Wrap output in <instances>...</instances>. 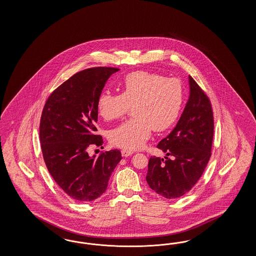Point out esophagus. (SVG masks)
<instances>
[{"mask_svg":"<svg viewBox=\"0 0 256 256\" xmlns=\"http://www.w3.org/2000/svg\"><path fill=\"white\" fill-rule=\"evenodd\" d=\"M121 154H122V156H124V158H126V156H132L133 154V152L132 151H128V150H122L121 151Z\"/></svg>","mask_w":256,"mask_h":256,"instance_id":"1","label":"esophagus"}]
</instances>
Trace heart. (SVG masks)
Wrapping results in <instances>:
<instances>
[{
	"label": "heart",
	"mask_w": 256,
	"mask_h": 256,
	"mask_svg": "<svg viewBox=\"0 0 256 256\" xmlns=\"http://www.w3.org/2000/svg\"><path fill=\"white\" fill-rule=\"evenodd\" d=\"M184 90L178 78L160 74L136 71L122 82V93L103 92L98 98V112L104 120L123 116L132 106L134 118L112 130L110 142L124 150H137L149 139L152 128L163 132L178 118Z\"/></svg>",
	"instance_id": "obj_1"
}]
</instances>
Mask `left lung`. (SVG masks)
<instances>
[{
  "mask_svg": "<svg viewBox=\"0 0 256 256\" xmlns=\"http://www.w3.org/2000/svg\"><path fill=\"white\" fill-rule=\"evenodd\" d=\"M188 86V100L178 124L156 146L166 153V160L151 156L148 162V185L167 199H176L190 192L201 178L211 156L214 123L210 100L190 76Z\"/></svg>",
  "mask_w": 256,
  "mask_h": 256,
  "instance_id": "left-lung-1",
  "label": "left lung"
}]
</instances>
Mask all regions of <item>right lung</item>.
<instances>
[{
	"mask_svg": "<svg viewBox=\"0 0 256 256\" xmlns=\"http://www.w3.org/2000/svg\"><path fill=\"white\" fill-rule=\"evenodd\" d=\"M114 68L82 70L55 89L43 108L39 136L46 168L72 199L91 202L105 192L122 160L117 149L89 156L91 144H103L98 130V98Z\"/></svg>",
	"mask_w": 256,
	"mask_h": 256,
	"instance_id": "right-lung-1",
	"label": "right lung"
}]
</instances>
